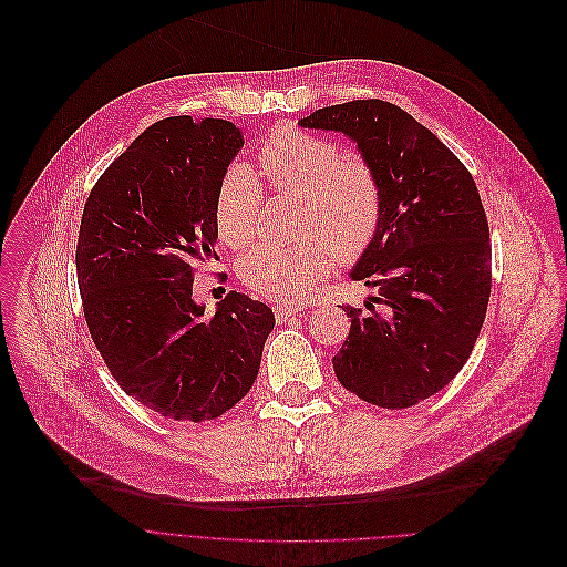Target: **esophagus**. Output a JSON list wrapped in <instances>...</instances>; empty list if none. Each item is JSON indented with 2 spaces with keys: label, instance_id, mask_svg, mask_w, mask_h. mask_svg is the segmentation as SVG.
I'll list each match as a JSON object with an SVG mask.
<instances>
[{
  "label": "esophagus",
  "instance_id": "1",
  "mask_svg": "<svg viewBox=\"0 0 567 567\" xmlns=\"http://www.w3.org/2000/svg\"><path fill=\"white\" fill-rule=\"evenodd\" d=\"M301 310H306L301 303H277L275 306V317H277V321L284 323L288 317H292V315H297Z\"/></svg>",
  "mask_w": 567,
  "mask_h": 567
}]
</instances>
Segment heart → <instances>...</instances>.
<instances>
[{"instance_id": "b5f03b06", "label": "heart", "mask_w": 567, "mask_h": 567, "mask_svg": "<svg viewBox=\"0 0 567 567\" xmlns=\"http://www.w3.org/2000/svg\"><path fill=\"white\" fill-rule=\"evenodd\" d=\"M257 165L266 183L303 198V228L297 244L261 241L239 261L241 279L275 299L306 297L339 259H358L375 237L380 185L362 158H342L334 143L297 127H277L259 147ZM264 192L244 165L225 172L216 194V230L223 244L246 246L257 228Z\"/></svg>"}]
</instances>
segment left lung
Segmentation results:
<instances>
[{
  "instance_id": "8db88e82",
  "label": "left lung",
  "mask_w": 567,
  "mask_h": 567,
  "mask_svg": "<svg viewBox=\"0 0 567 567\" xmlns=\"http://www.w3.org/2000/svg\"><path fill=\"white\" fill-rule=\"evenodd\" d=\"M301 127L349 136L380 185V220L351 270L378 290L351 315L332 358L360 400L409 409L454 380L481 334L492 292L489 225L467 167L411 113L384 100L317 109Z\"/></svg>"
}]
</instances>
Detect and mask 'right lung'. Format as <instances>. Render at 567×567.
Here are the masks:
<instances>
[{"label":"right lung","mask_w":567,"mask_h":567,"mask_svg":"<svg viewBox=\"0 0 567 567\" xmlns=\"http://www.w3.org/2000/svg\"><path fill=\"white\" fill-rule=\"evenodd\" d=\"M241 147L230 121H158L84 203L75 268L93 344L127 395L169 420L233 409L275 328L272 310L241 292L214 315L192 297L196 264L218 259L216 194Z\"/></svg>","instance_id":"add662e5"}]
</instances>
